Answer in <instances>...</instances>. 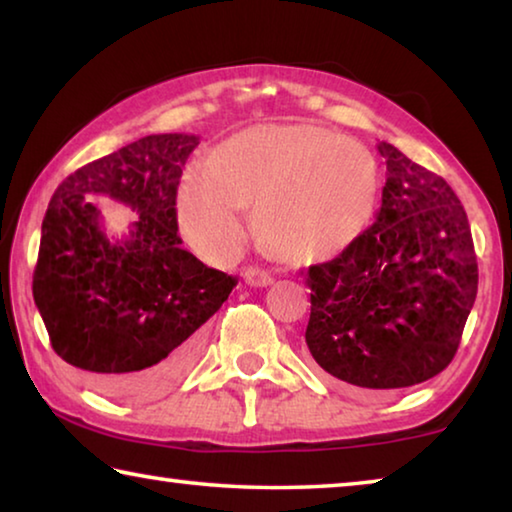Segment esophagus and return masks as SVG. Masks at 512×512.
Wrapping results in <instances>:
<instances>
[{
  "instance_id": "obj_1",
  "label": "esophagus",
  "mask_w": 512,
  "mask_h": 512,
  "mask_svg": "<svg viewBox=\"0 0 512 512\" xmlns=\"http://www.w3.org/2000/svg\"><path fill=\"white\" fill-rule=\"evenodd\" d=\"M244 280H246V284H250V287H268V284L273 282V277H271V273H266V271H262V268H257V266H248V268H244Z\"/></svg>"
}]
</instances>
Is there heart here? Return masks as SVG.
Returning a JSON list of instances; mask_svg holds the SVG:
<instances>
[{"label":"heart","instance_id":"b5f03b06","mask_svg":"<svg viewBox=\"0 0 512 512\" xmlns=\"http://www.w3.org/2000/svg\"><path fill=\"white\" fill-rule=\"evenodd\" d=\"M379 169L361 142L318 124H259L228 137L189 167L176 210L185 239L210 259L244 246L241 210L266 255L293 264L327 262L368 230Z\"/></svg>","mask_w":512,"mask_h":512}]
</instances>
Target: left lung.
I'll return each mask as SVG.
<instances>
[{
  "label": "left lung",
  "instance_id": "1",
  "mask_svg": "<svg viewBox=\"0 0 512 512\" xmlns=\"http://www.w3.org/2000/svg\"><path fill=\"white\" fill-rule=\"evenodd\" d=\"M386 185L375 223L309 266L311 357L361 388H406L452 363L479 287L467 214L445 178L379 142Z\"/></svg>",
  "mask_w": 512,
  "mask_h": 512
}]
</instances>
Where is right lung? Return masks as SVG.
Returning <instances> with one entry per match:
<instances>
[{
  "label": "right lung",
  "instance_id": "add662e5",
  "mask_svg": "<svg viewBox=\"0 0 512 512\" xmlns=\"http://www.w3.org/2000/svg\"><path fill=\"white\" fill-rule=\"evenodd\" d=\"M196 135H146L67 176L42 221L33 300L51 348L112 400H153L201 348L203 325L237 277L180 248L176 196ZM97 195L132 207L129 237L112 242Z\"/></svg>",
  "mask_w": 512,
  "mask_h": 512
}]
</instances>
